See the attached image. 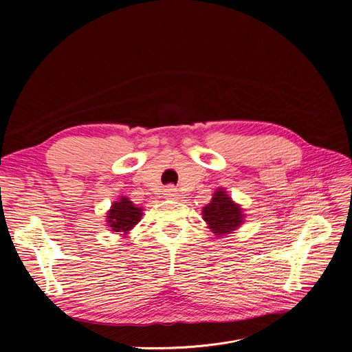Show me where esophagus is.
<instances>
[{
  "mask_svg": "<svg viewBox=\"0 0 352 352\" xmlns=\"http://www.w3.org/2000/svg\"><path fill=\"white\" fill-rule=\"evenodd\" d=\"M164 195L170 199H175V198H178V191L174 186H166L164 190Z\"/></svg>",
  "mask_w": 352,
  "mask_h": 352,
  "instance_id": "34e87169",
  "label": "esophagus"
}]
</instances>
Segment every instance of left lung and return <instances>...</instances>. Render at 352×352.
I'll use <instances>...</instances> for the list:
<instances>
[{
  "instance_id": "left-lung-1",
  "label": "left lung",
  "mask_w": 352,
  "mask_h": 352,
  "mask_svg": "<svg viewBox=\"0 0 352 352\" xmlns=\"http://www.w3.org/2000/svg\"><path fill=\"white\" fill-rule=\"evenodd\" d=\"M202 217L208 223L215 235H224L234 231L243 224V212L239 206L226 194V191H217L212 201L202 210Z\"/></svg>"
}]
</instances>
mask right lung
<instances>
[{"label":"right lung","mask_w":352,"mask_h":352,"mask_svg":"<svg viewBox=\"0 0 352 352\" xmlns=\"http://www.w3.org/2000/svg\"><path fill=\"white\" fill-rule=\"evenodd\" d=\"M142 208L135 207L128 198L122 197L118 202H114L108 211V224L114 232H126L131 230L141 219Z\"/></svg>","instance_id":"1"}]
</instances>
